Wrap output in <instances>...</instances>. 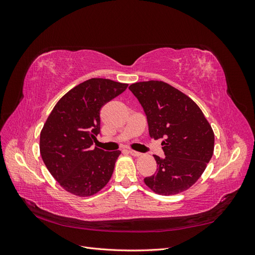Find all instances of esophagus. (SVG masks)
I'll return each instance as SVG.
<instances>
[{"instance_id": "esophagus-1", "label": "esophagus", "mask_w": 255, "mask_h": 255, "mask_svg": "<svg viewBox=\"0 0 255 255\" xmlns=\"http://www.w3.org/2000/svg\"><path fill=\"white\" fill-rule=\"evenodd\" d=\"M128 152L132 156H136V157H137V156H140V155H141V153L137 152V151H134V150H128Z\"/></svg>"}]
</instances>
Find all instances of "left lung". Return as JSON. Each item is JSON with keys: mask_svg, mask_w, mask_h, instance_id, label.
Returning a JSON list of instances; mask_svg holds the SVG:
<instances>
[{"mask_svg": "<svg viewBox=\"0 0 255 255\" xmlns=\"http://www.w3.org/2000/svg\"><path fill=\"white\" fill-rule=\"evenodd\" d=\"M128 89L143 107L149 134L161 142L165 157L144 183L155 194L171 196L191 187L214 153L215 135L200 107L182 91L161 81L138 82Z\"/></svg>", "mask_w": 255, "mask_h": 255, "instance_id": "1", "label": "left lung"}]
</instances>
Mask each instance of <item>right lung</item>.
<instances>
[{
	"label": "right lung",
	"instance_id": "add662e5",
	"mask_svg": "<svg viewBox=\"0 0 255 255\" xmlns=\"http://www.w3.org/2000/svg\"><path fill=\"white\" fill-rule=\"evenodd\" d=\"M128 84L107 79L85 81L61 98L40 133L44 165L66 191L79 197L97 194L109 183L121 152L91 149L100 133V111Z\"/></svg>",
	"mask_w": 255,
	"mask_h": 255
}]
</instances>
